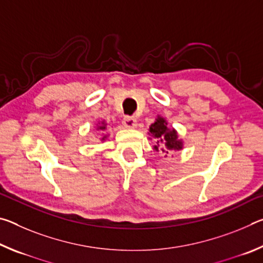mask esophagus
Segmentation results:
<instances>
[{
    "label": "esophagus",
    "mask_w": 263,
    "mask_h": 263,
    "mask_svg": "<svg viewBox=\"0 0 263 263\" xmlns=\"http://www.w3.org/2000/svg\"><path fill=\"white\" fill-rule=\"evenodd\" d=\"M137 125V121L133 117H130V116H126V117H124L123 119V126L126 127V128H132V127H136Z\"/></svg>",
    "instance_id": "34e87169"
}]
</instances>
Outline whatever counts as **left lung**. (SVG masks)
<instances>
[{"label": "left lung", "mask_w": 263, "mask_h": 263, "mask_svg": "<svg viewBox=\"0 0 263 263\" xmlns=\"http://www.w3.org/2000/svg\"><path fill=\"white\" fill-rule=\"evenodd\" d=\"M149 133L157 140V145L154 146V149L159 152V148L164 153H168V151L182 148V141L177 139V133L174 128H169L167 122L164 118L158 117L152 125L149 126Z\"/></svg>", "instance_id": "8db88e82"}]
</instances>
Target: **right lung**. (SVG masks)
<instances>
[{"label":"right lung","instance_id":"right-lung-1","mask_svg":"<svg viewBox=\"0 0 263 263\" xmlns=\"http://www.w3.org/2000/svg\"><path fill=\"white\" fill-rule=\"evenodd\" d=\"M97 127H99V130H101V131H104L105 128H106V124H105L104 122H102L101 125H99V126H97ZM105 138H106V136H104L103 138H102V140H104Z\"/></svg>","mask_w":263,"mask_h":263}]
</instances>
